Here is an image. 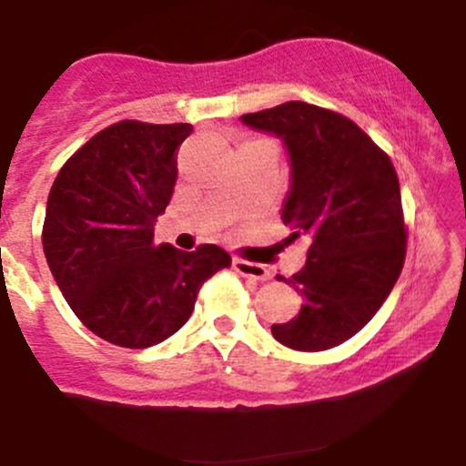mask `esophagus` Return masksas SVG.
<instances>
[{
    "label": "esophagus",
    "instance_id": "esophagus-1",
    "mask_svg": "<svg viewBox=\"0 0 466 466\" xmlns=\"http://www.w3.org/2000/svg\"><path fill=\"white\" fill-rule=\"evenodd\" d=\"M234 269L238 271L243 278H251V280H269V271L265 265L249 263V260L234 258Z\"/></svg>",
    "mask_w": 466,
    "mask_h": 466
}]
</instances>
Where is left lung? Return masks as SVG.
Listing matches in <instances>:
<instances>
[{"instance_id": "obj_1", "label": "left lung", "mask_w": 466, "mask_h": 466, "mask_svg": "<svg viewBox=\"0 0 466 466\" xmlns=\"http://www.w3.org/2000/svg\"><path fill=\"white\" fill-rule=\"evenodd\" d=\"M280 137L291 184L280 218L289 240H309L307 263L278 276L304 298L300 313L271 326L293 350H329L372 319L399 280L408 232L397 170L355 122L300 100L240 116Z\"/></svg>"}]
</instances>
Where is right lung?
<instances>
[{"label":"right lung","instance_id":"obj_1","mask_svg":"<svg viewBox=\"0 0 466 466\" xmlns=\"http://www.w3.org/2000/svg\"><path fill=\"white\" fill-rule=\"evenodd\" d=\"M190 125L122 120L58 170L46 206L44 251L63 298L105 341L148 349L188 322L197 293L232 265L226 249L155 245Z\"/></svg>","mask_w":466,"mask_h":466}]
</instances>
